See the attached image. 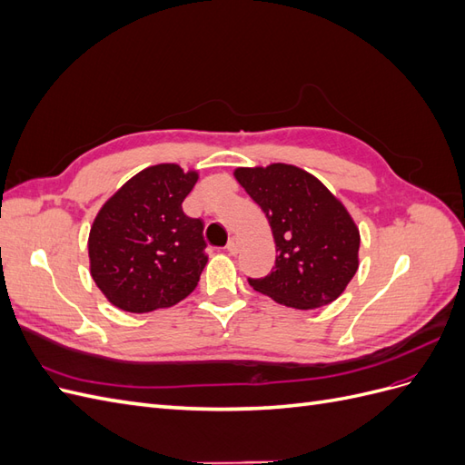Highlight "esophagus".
Instances as JSON below:
<instances>
[{"label":"esophagus","mask_w":465,"mask_h":465,"mask_svg":"<svg viewBox=\"0 0 465 465\" xmlns=\"http://www.w3.org/2000/svg\"><path fill=\"white\" fill-rule=\"evenodd\" d=\"M238 250H241V241H238L236 236H232L227 244V252L231 256H234V254H238Z\"/></svg>","instance_id":"obj_1"}]
</instances>
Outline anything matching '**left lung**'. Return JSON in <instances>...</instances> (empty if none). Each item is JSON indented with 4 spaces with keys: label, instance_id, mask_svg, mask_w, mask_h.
I'll return each mask as SVG.
<instances>
[{
    "label": "left lung",
    "instance_id": "obj_1",
    "mask_svg": "<svg viewBox=\"0 0 465 465\" xmlns=\"http://www.w3.org/2000/svg\"><path fill=\"white\" fill-rule=\"evenodd\" d=\"M234 178L270 221L277 250L273 272L248 283L299 311L333 302L359 270L361 234L345 205L294 164L241 166Z\"/></svg>",
    "mask_w": 465,
    "mask_h": 465
}]
</instances>
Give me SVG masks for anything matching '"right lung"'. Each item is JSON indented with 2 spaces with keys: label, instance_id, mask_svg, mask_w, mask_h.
<instances>
[{
  "label": "right lung",
  "instance_id": "right-lung-1",
  "mask_svg": "<svg viewBox=\"0 0 465 465\" xmlns=\"http://www.w3.org/2000/svg\"><path fill=\"white\" fill-rule=\"evenodd\" d=\"M198 171L163 163L137 173L98 211L89 232L91 277L124 312L171 308L198 287L207 263L203 223L182 211Z\"/></svg>",
  "mask_w": 465,
  "mask_h": 465
}]
</instances>
